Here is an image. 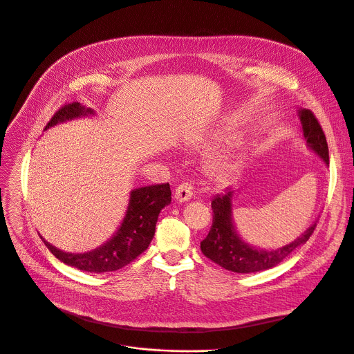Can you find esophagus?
Returning <instances> with one entry per match:
<instances>
[{"mask_svg": "<svg viewBox=\"0 0 354 354\" xmlns=\"http://www.w3.org/2000/svg\"><path fill=\"white\" fill-rule=\"evenodd\" d=\"M193 196V186L192 183H180L176 189H175V200L179 201V203H185V201L190 200Z\"/></svg>", "mask_w": 354, "mask_h": 354, "instance_id": "esophagus-1", "label": "esophagus"}]
</instances>
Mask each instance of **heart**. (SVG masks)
Masks as SVG:
<instances>
[{
	"label": "heart",
	"instance_id": "obj_1",
	"mask_svg": "<svg viewBox=\"0 0 354 354\" xmlns=\"http://www.w3.org/2000/svg\"><path fill=\"white\" fill-rule=\"evenodd\" d=\"M232 169V165L230 164H220L214 168V172L217 176H227L230 174V171Z\"/></svg>",
	"mask_w": 354,
	"mask_h": 354
}]
</instances>
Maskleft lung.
I'll return each instance as SVG.
<instances>
[{"mask_svg":"<svg viewBox=\"0 0 354 354\" xmlns=\"http://www.w3.org/2000/svg\"><path fill=\"white\" fill-rule=\"evenodd\" d=\"M298 115L302 126V133H304L308 147L328 165V142L318 119L308 109L298 111ZM232 197L234 190L231 189L225 190V193L223 194L214 196V198L212 200L213 224L209 235L200 242V249L203 252V255L227 270L235 273H257L272 269L283 262L295 248L306 243L317 227L315 221L295 241L274 250L252 248L241 239L234 227Z\"/></svg>","mask_w":354,"mask_h":354,"instance_id":"left-lung-1","label":"left lung"}]
</instances>
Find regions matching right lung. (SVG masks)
I'll list each match as a JSON object with an SVG mask.
<instances>
[{
  "instance_id": "add662e5",
  "label": "right lung",
  "mask_w": 354,
  "mask_h": 354,
  "mask_svg": "<svg viewBox=\"0 0 354 354\" xmlns=\"http://www.w3.org/2000/svg\"><path fill=\"white\" fill-rule=\"evenodd\" d=\"M88 115H93V111L85 109L78 102H73L62 106L50 119L46 129L60 122ZM169 203V183L151 185L131 190L129 207L118 232L102 246L85 254H68L40 238L48 250L68 266L91 273L115 272L131 263L148 248L156 234L160 212Z\"/></svg>"
}]
</instances>
